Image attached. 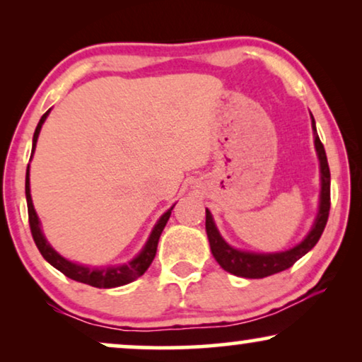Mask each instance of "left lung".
I'll list each match as a JSON object with an SVG mask.
<instances>
[{"label": "left lung", "instance_id": "left-lung-1", "mask_svg": "<svg viewBox=\"0 0 362 362\" xmlns=\"http://www.w3.org/2000/svg\"><path fill=\"white\" fill-rule=\"evenodd\" d=\"M311 128H313V136H315V150L320 160V175H321L320 204H318V212H316L313 226H311L310 232L305 235V239L301 240L300 244H296L288 250L270 252V254H259V252L235 249V247L229 245L224 240V237H222L221 232L217 230L211 211L206 209V232H207V239H209L211 252L212 255H214V259L217 260V264H219L226 272H229V274L244 276V279H264V276L279 274V272L290 269L296 260H300L305 254H308V252L316 245V242L320 240V237L325 230L326 222H328V214H329L331 175H329L328 160H326L325 146L323 143L320 141L318 133H316L313 115H311Z\"/></svg>", "mask_w": 362, "mask_h": 362}]
</instances>
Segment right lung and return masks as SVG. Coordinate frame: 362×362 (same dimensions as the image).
Masks as SVG:
<instances>
[{
    "label": "right lung",
    "instance_id": "right-lung-1",
    "mask_svg": "<svg viewBox=\"0 0 362 362\" xmlns=\"http://www.w3.org/2000/svg\"><path fill=\"white\" fill-rule=\"evenodd\" d=\"M49 112H51V108H49V110L41 117V120H39L36 127V132H34L33 153L36 150L37 136L39 133H41V128L44 125V122H46ZM26 201H28V214H29V226H31V234H33L34 242H36L39 252H41V255L54 267V269L62 272V274L69 276V279L81 281V284L95 286V288H115V286L130 284V281L136 280L138 276L145 274L148 267L151 265L153 259H155L158 240H160L161 232L165 229L168 219H170L173 207H175V204H173L170 209H168L165 214L158 219L155 227H153L150 237H148L146 244L143 245V249L140 250V254L133 257L130 262H127V264H122V265L90 267V265H82V264H76V262L72 260H67L66 257H62L59 252L54 250L52 245L49 244L46 237H44L42 229H41V221H39L36 209H34L33 206L31 186H29V165L26 170Z\"/></svg>",
    "mask_w": 362,
    "mask_h": 362
}]
</instances>
